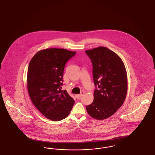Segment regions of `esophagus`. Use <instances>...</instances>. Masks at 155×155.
Segmentation results:
<instances>
[{"label":"esophagus","mask_w":155,"mask_h":155,"mask_svg":"<svg viewBox=\"0 0 155 155\" xmlns=\"http://www.w3.org/2000/svg\"><path fill=\"white\" fill-rule=\"evenodd\" d=\"M84 94V92H82L80 94H78V95H75V97H76L77 98L79 99V98H80L81 96H82Z\"/></svg>","instance_id":"esophagus-1"}]
</instances>
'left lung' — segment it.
<instances>
[{"label":"left lung","mask_w":155,"mask_h":155,"mask_svg":"<svg viewBox=\"0 0 155 155\" xmlns=\"http://www.w3.org/2000/svg\"><path fill=\"white\" fill-rule=\"evenodd\" d=\"M85 52L92 63L96 87L94 101L86 109L92 118L104 120L114 114L125 101L128 88L125 66L116 53L106 47Z\"/></svg>","instance_id":"obj_1"}]
</instances>
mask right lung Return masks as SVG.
Returning <instances> with one entry per match:
<instances>
[{
  "label": "right lung",
  "instance_id": "1",
  "mask_svg": "<svg viewBox=\"0 0 155 155\" xmlns=\"http://www.w3.org/2000/svg\"><path fill=\"white\" fill-rule=\"evenodd\" d=\"M75 53L65 49H46L30 61L27 82L31 100L44 116L54 121L67 117L75 102L66 90L61 89L66 63Z\"/></svg>",
  "mask_w": 155,
  "mask_h": 155
}]
</instances>
